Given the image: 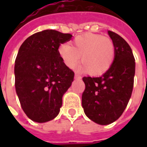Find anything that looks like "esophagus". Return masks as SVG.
I'll return each mask as SVG.
<instances>
[{"instance_id": "esophagus-1", "label": "esophagus", "mask_w": 147, "mask_h": 147, "mask_svg": "<svg viewBox=\"0 0 147 147\" xmlns=\"http://www.w3.org/2000/svg\"><path fill=\"white\" fill-rule=\"evenodd\" d=\"M74 78H75V79H81L82 78H81V76H80V75H78V74H75Z\"/></svg>"}]
</instances>
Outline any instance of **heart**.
Here are the masks:
<instances>
[{
	"mask_svg": "<svg viewBox=\"0 0 147 147\" xmlns=\"http://www.w3.org/2000/svg\"><path fill=\"white\" fill-rule=\"evenodd\" d=\"M59 55L65 65L74 69L78 63L82 71H88L91 75H100L109 70L115 56V47L110 37L100 34L86 32L77 36L73 47L63 44L59 47Z\"/></svg>",
	"mask_w": 147,
	"mask_h": 147,
	"instance_id": "b5f03b06",
	"label": "heart"
}]
</instances>
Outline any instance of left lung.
<instances>
[{"label": "left lung", "instance_id": "1", "mask_svg": "<svg viewBox=\"0 0 147 147\" xmlns=\"http://www.w3.org/2000/svg\"><path fill=\"white\" fill-rule=\"evenodd\" d=\"M115 47L113 65L102 76L83 77L82 105L95 123L107 125L117 120L127 107L133 92L135 59L132 49L119 34L108 31Z\"/></svg>", "mask_w": 147, "mask_h": 147}]
</instances>
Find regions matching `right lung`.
<instances>
[{
  "label": "right lung",
  "instance_id": "add662e5",
  "mask_svg": "<svg viewBox=\"0 0 147 147\" xmlns=\"http://www.w3.org/2000/svg\"><path fill=\"white\" fill-rule=\"evenodd\" d=\"M71 38L69 33L47 29L32 34L20 47L14 65L15 90L32 121L45 123L59 114L74 73L65 65L58 49Z\"/></svg>",
  "mask_w": 147,
  "mask_h": 147
}]
</instances>
